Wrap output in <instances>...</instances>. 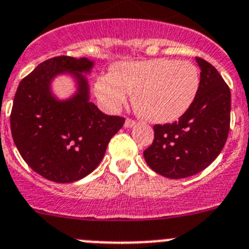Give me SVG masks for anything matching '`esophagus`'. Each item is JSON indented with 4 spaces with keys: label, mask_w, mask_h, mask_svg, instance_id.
Segmentation results:
<instances>
[{
    "label": "esophagus",
    "mask_w": 249,
    "mask_h": 249,
    "mask_svg": "<svg viewBox=\"0 0 249 249\" xmlns=\"http://www.w3.org/2000/svg\"><path fill=\"white\" fill-rule=\"evenodd\" d=\"M136 124V121L132 120V118H127L126 121H124V127H127V128H131V127H133Z\"/></svg>",
    "instance_id": "34e87169"
}]
</instances>
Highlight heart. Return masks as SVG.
I'll list each match as a JSON object with an SVG mask.
<instances>
[{
  "label": "heart",
  "instance_id": "b5f03b06",
  "mask_svg": "<svg viewBox=\"0 0 249 249\" xmlns=\"http://www.w3.org/2000/svg\"><path fill=\"white\" fill-rule=\"evenodd\" d=\"M199 87V72L190 61L156 58L117 65L98 77L96 92L111 111H118L133 93V105L147 121L167 123L191 107Z\"/></svg>",
  "mask_w": 249,
  "mask_h": 249
}]
</instances>
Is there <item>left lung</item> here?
I'll return each instance as SVG.
<instances>
[{
    "label": "left lung",
    "instance_id": "left-lung-1",
    "mask_svg": "<svg viewBox=\"0 0 249 249\" xmlns=\"http://www.w3.org/2000/svg\"><path fill=\"white\" fill-rule=\"evenodd\" d=\"M196 61L201 78L195 101L176 122L155 124V140L143 152L155 172L173 179L190 177L210 166L230 132V87L210 62L199 57Z\"/></svg>",
    "mask_w": 249,
    "mask_h": 249
}]
</instances>
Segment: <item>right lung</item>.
Listing matches in <instances>:
<instances>
[{
  "instance_id": "obj_1",
  "label": "right lung",
  "mask_w": 249,
  "mask_h": 249,
  "mask_svg": "<svg viewBox=\"0 0 249 249\" xmlns=\"http://www.w3.org/2000/svg\"><path fill=\"white\" fill-rule=\"evenodd\" d=\"M93 61L58 56L39 63L19 82L12 111L13 142L26 163L57 183H71L97 168L108 142L124 118L108 116L89 102V72ZM68 71L77 80V93L58 101L50 92L57 74Z\"/></svg>"
}]
</instances>
